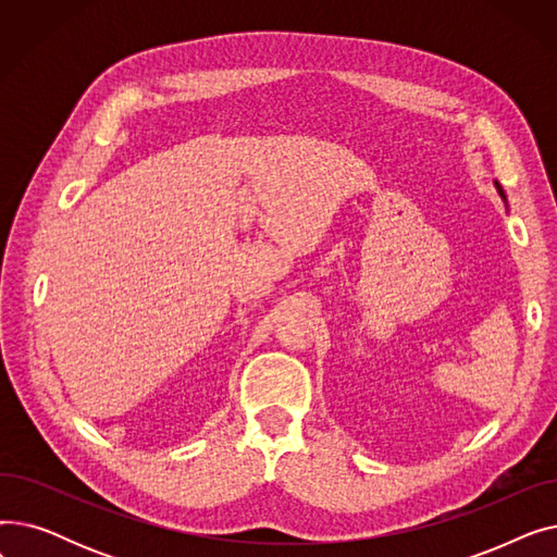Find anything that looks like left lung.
Segmentation results:
<instances>
[{
	"label": "left lung",
	"instance_id": "8db88e82",
	"mask_svg": "<svg viewBox=\"0 0 557 557\" xmlns=\"http://www.w3.org/2000/svg\"><path fill=\"white\" fill-rule=\"evenodd\" d=\"M494 187H496V191H499V196H502V200H504V202H506V205H508V198H506V191H504V187H502V185H499V183H496V181H494Z\"/></svg>",
	"mask_w": 557,
	"mask_h": 557
}]
</instances>
